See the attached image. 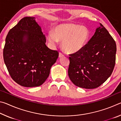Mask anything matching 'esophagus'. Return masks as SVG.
<instances>
[{
	"instance_id": "1",
	"label": "esophagus",
	"mask_w": 121,
	"mask_h": 121,
	"mask_svg": "<svg viewBox=\"0 0 121 121\" xmlns=\"http://www.w3.org/2000/svg\"><path fill=\"white\" fill-rule=\"evenodd\" d=\"M59 58H62V57H63L64 56V55H63L62 53H61V52H60L59 53Z\"/></svg>"
}]
</instances>
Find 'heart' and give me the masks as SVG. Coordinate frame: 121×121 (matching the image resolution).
Segmentation results:
<instances>
[{
    "instance_id": "1",
    "label": "heart",
    "mask_w": 121,
    "mask_h": 121,
    "mask_svg": "<svg viewBox=\"0 0 121 121\" xmlns=\"http://www.w3.org/2000/svg\"><path fill=\"white\" fill-rule=\"evenodd\" d=\"M90 31L84 26L73 23L58 24L54 32L48 36V42L55 46L59 42H62V47L68 53H76L83 50L89 42Z\"/></svg>"
}]
</instances>
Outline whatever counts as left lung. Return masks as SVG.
<instances>
[{"label": "left lung", "instance_id": "1", "mask_svg": "<svg viewBox=\"0 0 121 121\" xmlns=\"http://www.w3.org/2000/svg\"><path fill=\"white\" fill-rule=\"evenodd\" d=\"M116 45L102 24L79 52L69 54L68 75L79 87H99L110 77L115 65Z\"/></svg>", "mask_w": 121, "mask_h": 121}]
</instances>
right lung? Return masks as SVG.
<instances>
[{
    "mask_svg": "<svg viewBox=\"0 0 121 121\" xmlns=\"http://www.w3.org/2000/svg\"><path fill=\"white\" fill-rule=\"evenodd\" d=\"M46 37L34 17L22 19L8 33L4 60L12 78L24 87L43 84L59 56L46 45Z\"/></svg>",
    "mask_w": 121,
    "mask_h": 121,
    "instance_id": "right-lung-1",
    "label": "right lung"
}]
</instances>
